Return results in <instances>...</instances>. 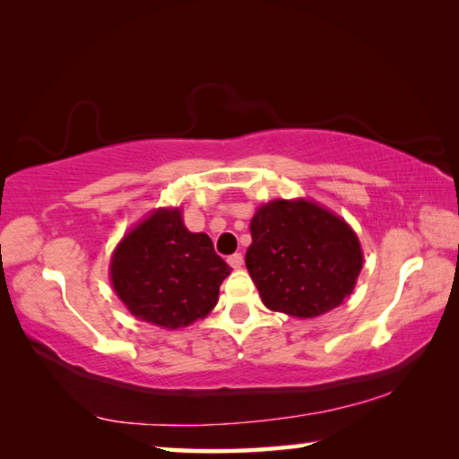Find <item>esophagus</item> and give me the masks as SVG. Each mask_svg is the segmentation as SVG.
I'll use <instances>...</instances> for the list:
<instances>
[{"label":"esophagus","instance_id":"obj_1","mask_svg":"<svg viewBox=\"0 0 459 459\" xmlns=\"http://www.w3.org/2000/svg\"><path fill=\"white\" fill-rule=\"evenodd\" d=\"M227 261H229V265H230L232 269H240V267H243V255H240V253L230 255V257H229Z\"/></svg>","mask_w":459,"mask_h":459}]
</instances>
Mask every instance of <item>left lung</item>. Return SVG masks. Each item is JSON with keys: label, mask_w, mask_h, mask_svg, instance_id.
<instances>
[{"label": "left lung", "mask_w": 459, "mask_h": 459, "mask_svg": "<svg viewBox=\"0 0 459 459\" xmlns=\"http://www.w3.org/2000/svg\"><path fill=\"white\" fill-rule=\"evenodd\" d=\"M245 263L271 312L309 320L351 298L362 271L359 235L309 198H275L255 211Z\"/></svg>", "instance_id": "left-lung-1"}]
</instances>
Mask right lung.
Wrapping results in <instances>:
<instances>
[{"label":"right lung","instance_id":"right-lung-1","mask_svg":"<svg viewBox=\"0 0 459 459\" xmlns=\"http://www.w3.org/2000/svg\"><path fill=\"white\" fill-rule=\"evenodd\" d=\"M229 275L211 237L186 229L180 206L147 212L121 237L108 263L127 312L164 330L188 328L211 314Z\"/></svg>","mask_w":459,"mask_h":459}]
</instances>
